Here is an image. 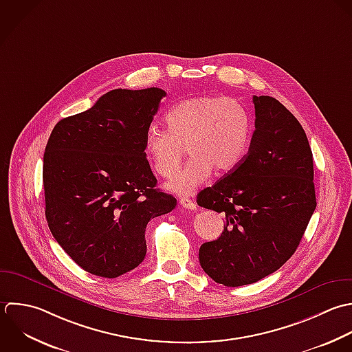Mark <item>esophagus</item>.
<instances>
[{
  "mask_svg": "<svg viewBox=\"0 0 352 352\" xmlns=\"http://www.w3.org/2000/svg\"><path fill=\"white\" fill-rule=\"evenodd\" d=\"M179 204H181L184 208H188V210H196V204H195L190 199L181 197V199H179Z\"/></svg>",
  "mask_w": 352,
  "mask_h": 352,
  "instance_id": "34e87169",
  "label": "esophagus"
}]
</instances>
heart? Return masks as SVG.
<instances>
[{
	"instance_id": "obj_1",
	"label": "heart",
	"mask_w": 352,
	"mask_h": 352,
	"mask_svg": "<svg viewBox=\"0 0 352 352\" xmlns=\"http://www.w3.org/2000/svg\"><path fill=\"white\" fill-rule=\"evenodd\" d=\"M166 124L167 130H146L144 153L157 175L170 178L186 148L192 159L166 185L179 196L192 195L212 171L233 173L244 162L254 133L252 118L240 101L214 94L179 101L166 115Z\"/></svg>"
}]
</instances>
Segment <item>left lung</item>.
<instances>
[{
    "instance_id": "8db88e82",
    "label": "left lung",
    "mask_w": 352,
    "mask_h": 352,
    "mask_svg": "<svg viewBox=\"0 0 352 352\" xmlns=\"http://www.w3.org/2000/svg\"><path fill=\"white\" fill-rule=\"evenodd\" d=\"M255 131L244 162L197 195L223 212L225 230L199 251L218 284L241 287L277 272L296 251L317 207L313 152L299 120L276 98L254 96Z\"/></svg>"
}]
</instances>
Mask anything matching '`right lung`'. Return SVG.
Returning a JSON list of instances; mask_svg holds the SVG:
<instances>
[{
    "label": "right lung",
    "instance_id": "add662e5",
    "mask_svg": "<svg viewBox=\"0 0 352 352\" xmlns=\"http://www.w3.org/2000/svg\"><path fill=\"white\" fill-rule=\"evenodd\" d=\"M166 91L115 89L61 119L43 153L49 229L85 272L116 278L145 258V229L177 199L156 189L144 138Z\"/></svg>",
    "mask_w": 352,
    "mask_h": 352
}]
</instances>
